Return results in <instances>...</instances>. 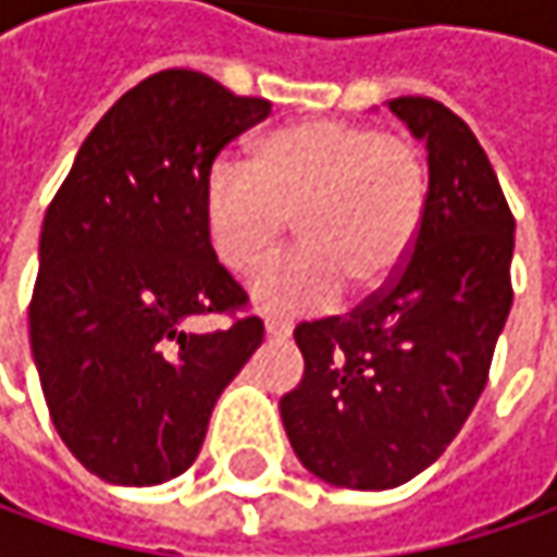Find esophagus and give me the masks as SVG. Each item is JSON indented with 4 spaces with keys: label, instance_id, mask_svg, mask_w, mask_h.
Listing matches in <instances>:
<instances>
[{
    "label": "esophagus",
    "instance_id": "1",
    "mask_svg": "<svg viewBox=\"0 0 557 557\" xmlns=\"http://www.w3.org/2000/svg\"><path fill=\"white\" fill-rule=\"evenodd\" d=\"M290 329L285 322H275V319H267V337H275V341H282V337H288Z\"/></svg>",
    "mask_w": 557,
    "mask_h": 557
}]
</instances>
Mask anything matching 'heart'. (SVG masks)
<instances>
[{
    "label": "heart",
    "mask_w": 557,
    "mask_h": 557,
    "mask_svg": "<svg viewBox=\"0 0 557 557\" xmlns=\"http://www.w3.org/2000/svg\"><path fill=\"white\" fill-rule=\"evenodd\" d=\"M428 213V163L412 141L350 120L312 117L257 141L250 166L216 161L203 228L235 275H257L288 242L300 253L253 282L267 312H315L347 290L372 300L403 272Z\"/></svg>",
    "instance_id": "heart-1"
}]
</instances>
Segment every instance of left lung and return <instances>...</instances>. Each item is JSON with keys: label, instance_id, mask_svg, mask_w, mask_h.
<instances>
[{"label": "left lung", "instance_id": "obj_1", "mask_svg": "<svg viewBox=\"0 0 557 557\" xmlns=\"http://www.w3.org/2000/svg\"><path fill=\"white\" fill-rule=\"evenodd\" d=\"M387 108L428 148L418 242L384 294L294 329L304 381L278 403L304 468L347 490H394L443 456L486 387L515 297V216L481 141L434 98Z\"/></svg>", "mask_w": 557, "mask_h": 557}]
</instances>
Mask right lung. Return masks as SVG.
<instances>
[{
  "label": "right lung",
  "mask_w": 557,
  "mask_h": 557,
  "mask_svg": "<svg viewBox=\"0 0 557 557\" xmlns=\"http://www.w3.org/2000/svg\"><path fill=\"white\" fill-rule=\"evenodd\" d=\"M267 98L198 71L141 79L98 120L46 210L30 347L64 446L96 478L154 486L201 453L228 381L263 344V322L188 332L247 294L203 228V180Z\"/></svg>",
  "instance_id": "right-lung-1"
}]
</instances>
